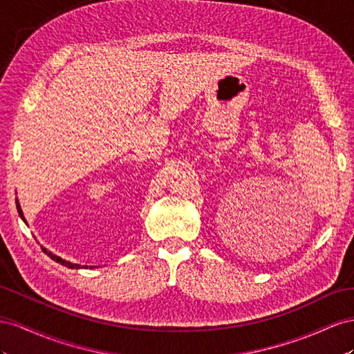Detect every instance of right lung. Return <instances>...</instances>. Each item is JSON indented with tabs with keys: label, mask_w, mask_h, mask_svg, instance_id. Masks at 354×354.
<instances>
[{
	"label": "right lung",
	"mask_w": 354,
	"mask_h": 354,
	"mask_svg": "<svg viewBox=\"0 0 354 354\" xmlns=\"http://www.w3.org/2000/svg\"><path fill=\"white\" fill-rule=\"evenodd\" d=\"M16 207H17V212H19V215H20V218H22V221L25 222L26 224V219H25V216H24V212H22V207H20V203H19V200L16 198ZM41 249H43V252L46 255H48L50 258H52L53 261H56V262H59V264H62V266H65V267H68V268H75V270H78V268H88V266H80V264H74V262H71V261H66V259H64V258H60V257H57V255H55L53 252H50L47 248H44V246H41ZM90 268H93L92 266H90Z\"/></svg>",
	"instance_id": "right-lung-1"
}]
</instances>
